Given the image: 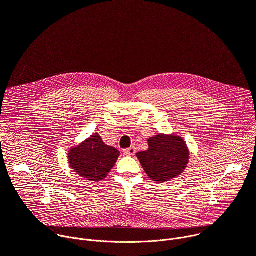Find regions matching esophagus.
<instances>
[{
    "label": "esophagus",
    "instance_id": "obj_1",
    "mask_svg": "<svg viewBox=\"0 0 256 256\" xmlns=\"http://www.w3.org/2000/svg\"><path fill=\"white\" fill-rule=\"evenodd\" d=\"M136 152V149L134 147H130V148H128L126 150H124V153L126 155V156H134Z\"/></svg>",
    "mask_w": 256,
    "mask_h": 256
}]
</instances>
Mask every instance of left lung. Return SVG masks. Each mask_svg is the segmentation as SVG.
Returning a JSON list of instances; mask_svg holds the SVG:
<instances>
[{
    "label": "left lung",
    "instance_id": "1",
    "mask_svg": "<svg viewBox=\"0 0 256 256\" xmlns=\"http://www.w3.org/2000/svg\"><path fill=\"white\" fill-rule=\"evenodd\" d=\"M148 144L149 149L136 153V157L153 181H169L184 171L190 151L181 136L160 134L150 138Z\"/></svg>",
    "mask_w": 256,
    "mask_h": 256
}]
</instances>
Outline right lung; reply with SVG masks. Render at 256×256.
I'll list each match as a JSON object with an SVG mask.
<instances>
[{"label": "right lung", "mask_w": 256, "mask_h": 256, "mask_svg": "<svg viewBox=\"0 0 256 256\" xmlns=\"http://www.w3.org/2000/svg\"><path fill=\"white\" fill-rule=\"evenodd\" d=\"M70 168L90 181L103 180L110 172L120 156V151L107 146L98 134L72 148L68 154Z\"/></svg>", "instance_id": "add662e5"}]
</instances>
